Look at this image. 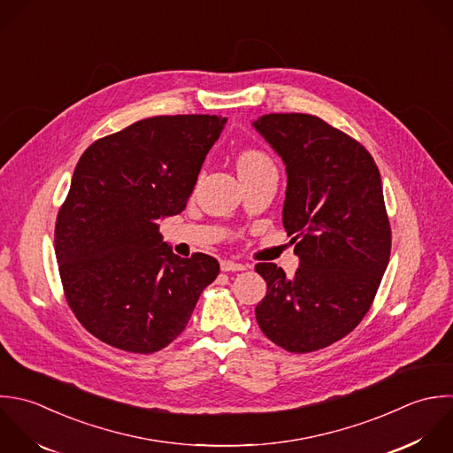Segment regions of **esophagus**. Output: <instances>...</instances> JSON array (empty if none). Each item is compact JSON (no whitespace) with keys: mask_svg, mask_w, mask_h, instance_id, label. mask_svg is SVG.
Here are the masks:
<instances>
[{"mask_svg":"<svg viewBox=\"0 0 453 453\" xmlns=\"http://www.w3.org/2000/svg\"><path fill=\"white\" fill-rule=\"evenodd\" d=\"M220 268H222V272H243V270H245V265L236 263V261H231V259H224V261L220 263Z\"/></svg>","mask_w":453,"mask_h":453,"instance_id":"1","label":"esophagus"}]
</instances>
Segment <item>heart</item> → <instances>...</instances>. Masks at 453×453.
<instances>
[{"mask_svg": "<svg viewBox=\"0 0 453 453\" xmlns=\"http://www.w3.org/2000/svg\"><path fill=\"white\" fill-rule=\"evenodd\" d=\"M236 164H238V171L254 169V167H261V165H272L268 157L265 153L257 151V150H245V151H242Z\"/></svg>", "mask_w": 453, "mask_h": 453, "instance_id": "obj_1", "label": "heart"}]
</instances>
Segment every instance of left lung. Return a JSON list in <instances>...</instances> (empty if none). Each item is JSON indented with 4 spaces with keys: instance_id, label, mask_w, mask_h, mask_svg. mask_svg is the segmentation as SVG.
<instances>
[{
    "instance_id": "8db88e82",
    "label": "left lung",
    "mask_w": 453,
    "mask_h": 453,
    "mask_svg": "<svg viewBox=\"0 0 453 453\" xmlns=\"http://www.w3.org/2000/svg\"><path fill=\"white\" fill-rule=\"evenodd\" d=\"M252 127L286 165L282 222L300 259L293 279L256 265L266 280L256 319L282 349L318 351L358 326L388 266L381 174L360 142L318 116L265 114Z\"/></svg>"
}]
</instances>
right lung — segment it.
<instances>
[{
	"label": "right lung",
	"instance_id": "1",
	"mask_svg": "<svg viewBox=\"0 0 453 453\" xmlns=\"http://www.w3.org/2000/svg\"><path fill=\"white\" fill-rule=\"evenodd\" d=\"M227 118L155 116L95 141L58 213L54 247L66 302L102 342L155 353L187 326L219 272L208 254L176 256L158 220L178 215Z\"/></svg>",
	"mask_w": 453,
	"mask_h": 453
}]
</instances>
